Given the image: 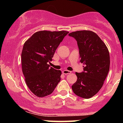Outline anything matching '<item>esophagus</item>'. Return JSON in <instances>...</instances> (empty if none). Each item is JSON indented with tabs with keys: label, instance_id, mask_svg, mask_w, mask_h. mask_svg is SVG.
Masks as SVG:
<instances>
[{
	"label": "esophagus",
	"instance_id": "esophagus-1",
	"mask_svg": "<svg viewBox=\"0 0 123 123\" xmlns=\"http://www.w3.org/2000/svg\"><path fill=\"white\" fill-rule=\"evenodd\" d=\"M62 73L64 74H70L71 71H70L67 70V69H64V70H63Z\"/></svg>",
	"mask_w": 123,
	"mask_h": 123
}]
</instances>
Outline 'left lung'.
Returning <instances> with one entry per match:
<instances>
[{
    "label": "left lung",
    "mask_w": 123,
    "mask_h": 123,
    "mask_svg": "<svg viewBox=\"0 0 123 123\" xmlns=\"http://www.w3.org/2000/svg\"><path fill=\"white\" fill-rule=\"evenodd\" d=\"M77 42L83 71L76 73L77 80L72 86L74 93L89 99L96 95L104 85L110 69V58L105 43L94 32L77 31L69 33Z\"/></svg>",
    "instance_id": "obj_1"
}]
</instances>
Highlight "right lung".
<instances>
[{
  "instance_id": "obj_1",
  "label": "right lung",
  "mask_w": 123,
  "mask_h": 123,
  "mask_svg": "<svg viewBox=\"0 0 123 123\" xmlns=\"http://www.w3.org/2000/svg\"><path fill=\"white\" fill-rule=\"evenodd\" d=\"M68 32L40 31L24 44L22 69L26 84L38 97L50 95L61 80V71L50 67L56 49Z\"/></svg>"
}]
</instances>
